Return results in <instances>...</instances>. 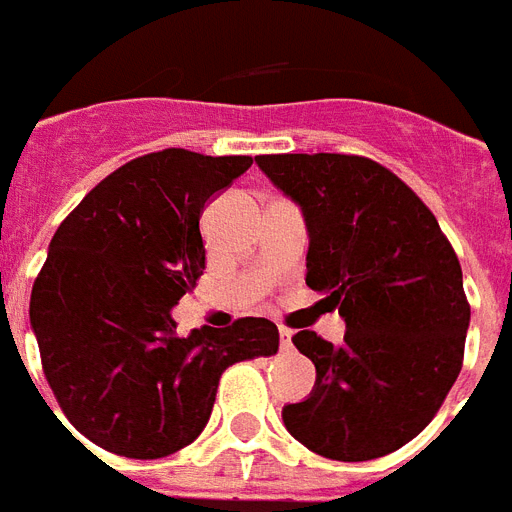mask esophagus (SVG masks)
Segmentation results:
<instances>
[{"label":"esophagus","mask_w":512,"mask_h":512,"mask_svg":"<svg viewBox=\"0 0 512 512\" xmlns=\"http://www.w3.org/2000/svg\"><path fill=\"white\" fill-rule=\"evenodd\" d=\"M290 338H293V330H290V327H285V325H280V346H282V351H288L290 346H293V343H290Z\"/></svg>","instance_id":"1"}]
</instances>
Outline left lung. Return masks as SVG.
<instances>
[{
	"mask_svg": "<svg viewBox=\"0 0 512 512\" xmlns=\"http://www.w3.org/2000/svg\"><path fill=\"white\" fill-rule=\"evenodd\" d=\"M304 211L306 285L346 320L343 343L293 335L317 367L309 399L282 423L317 455L362 463L431 423L463 370L470 304L436 216L394 171L365 155H256Z\"/></svg>",
	"mask_w": 512,
	"mask_h": 512,
	"instance_id": "1",
	"label": "left lung"
}]
</instances>
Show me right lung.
Segmentation results:
<instances>
[{
    "mask_svg": "<svg viewBox=\"0 0 512 512\" xmlns=\"http://www.w3.org/2000/svg\"><path fill=\"white\" fill-rule=\"evenodd\" d=\"M251 163L182 147L140 155L57 227L31 290V327L60 410L97 447L134 460L174 455L206 428L222 372L280 349L264 317L187 338L171 320L206 267V200Z\"/></svg>",
    "mask_w": 512,
    "mask_h": 512,
    "instance_id": "right-lung-1",
    "label": "right lung"
}]
</instances>
